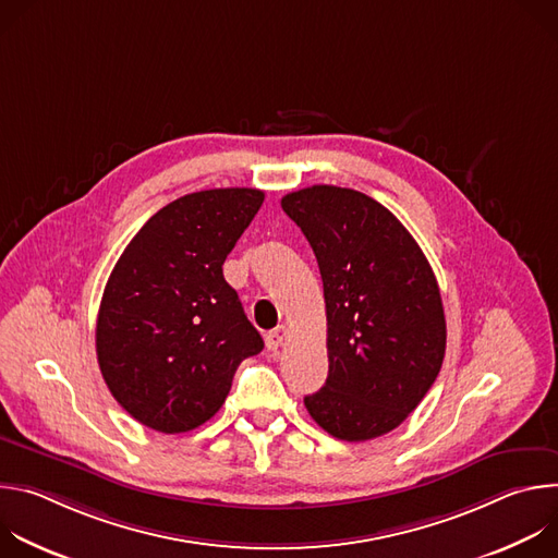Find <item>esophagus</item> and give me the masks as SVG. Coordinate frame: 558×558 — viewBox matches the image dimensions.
<instances>
[{"instance_id": "34e87169", "label": "esophagus", "mask_w": 558, "mask_h": 558, "mask_svg": "<svg viewBox=\"0 0 558 558\" xmlns=\"http://www.w3.org/2000/svg\"><path fill=\"white\" fill-rule=\"evenodd\" d=\"M284 340H287V327H284V325L276 327V329H274V331H269V333H267V338H265V342H267V349H269V351H278V349L284 344Z\"/></svg>"}]
</instances>
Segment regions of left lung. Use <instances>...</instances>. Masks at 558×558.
<instances>
[{
    "mask_svg": "<svg viewBox=\"0 0 558 558\" xmlns=\"http://www.w3.org/2000/svg\"><path fill=\"white\" fill-rule=\"evenodd\" d=\"M320 267L329 377L304 397L317 426L366 441L424 400L446 353L437 278L409 229L371 196L313 185L282 198Z\"/></svg>",
    "mask_w": 558,
    "mask_h": 558,
    "instance_id": "left-lung-1",
    "label": "left lung"
}]
</instances>
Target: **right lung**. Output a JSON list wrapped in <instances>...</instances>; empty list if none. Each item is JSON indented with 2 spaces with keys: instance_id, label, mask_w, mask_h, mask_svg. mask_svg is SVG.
<instances>
[{
  "instance_id": "obj_1",
  "label": "right lung",
  "mask_w": 558,
  "mask_h": 558,
  "mask_svg": "<svg viewBox=\"0 0 558 558\" xmlns=\"http://www.w3.org/2000/svg\"><path fill=\"white\" fill-rule=\"evenodd\" d=\"M263 201L252 187L181 196L117 260L97 317V360L114 400L143 426L172 435L205 424L238 364L263 351L222 276Z\"/></svg>"
}]
</instances>
